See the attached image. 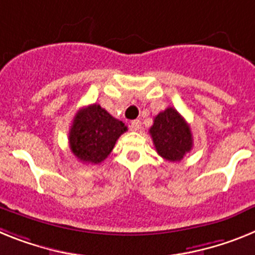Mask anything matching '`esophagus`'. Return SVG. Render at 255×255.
<instances>
[{
  "label": "esophagus",
  "instance_id": "esophagus-1",
  "mask_svg": "<svg viewBox=\"0 0 255 255\" xmlns=\"http://www.w3.org/2000/svg\"><path fill=\"white\" fill-rule=\"evenodd\" d=\"M130 129L134 130V132H138L141 129V122L138 119L130 122Z\"/></svg>",
  "mask_w": 255,
  "mask_h": 255
}]
</instances>
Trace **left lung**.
<instances>
[{
	"instance_id": "8db88e82",
	"label": "left lung",
	"mask_w": 255,
	"mask_h": 255,
	"mask_svg": "<svg viewBox=\"0 0 255 255\" xmlns=\"http://www.w3.org/2000/svg\"><path fill=\"white\" fill-rule=\"evenodd\" d=\"M149 132L155 149L165 160H182L194 145L190 126L174 108H167L159 113Z\"/></svg>"
}]
</instances>
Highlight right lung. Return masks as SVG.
Listing matches in <instances>:
<instances>
[{"mask_svg": "<svg viewBox=\"0 0 255 255\" xmlns=\"http://www.w3.org/2000/svg\"><path fill=\"white\" fill-rule=\"evenodd\" d=\"M126 130L127 126L123 122L92 104L75 114L69 130L70 150L83 163L99 164L108 158Z\"/></svg>", "mask_w": 255, "mask_h": 255, "instance_id": "obj_1", "label": "right lung"}]
</instances>
